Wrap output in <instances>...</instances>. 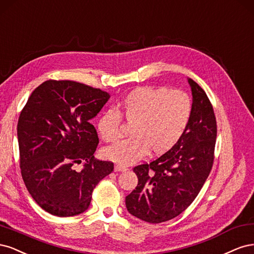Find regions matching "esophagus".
Segmentation results:
<instances>
[{"mask_svg": "<svg viewBox=\"0 0 254 254\" xmlns=\"http://www.w3.org/2000/svg\"><path fill=\"white\" fill-rule=\"evenodd\" d=\"M127 167H125V166H122V165H115L114 166V171L115 172H125V171H127Z\"/></svg>", "mask_w": 254, "mask_h": 254, "instance_id": "esophagus-1", "label": "esophagus"}]
</instances>
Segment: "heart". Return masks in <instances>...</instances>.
Instances as JSON below:
<instances>
[{"label":"heart","instance_id":"heart-1","mask_svg":"<svg viewBox=\"0 0 254 254\" xmlns=\"http://www.w3.org/2000/svg\"><path fill=\"white\" fill-rule=\"evenodd\" d=\"M119 112L103 113L98 120V132L105 142H115L121 135L120 115L133 126V137L103 150L108 159L127 165L150 151L161 155L173 148L189 125L192 101L186 93L168 87H139L124 98Z\"/></svg>","mask_w":254,"mask_h":254}]
</instances>
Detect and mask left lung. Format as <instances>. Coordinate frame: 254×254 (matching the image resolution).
Segmentation results:
<instances>
[{
  "label": "left lung",
  "mask_w": 254,
  "mask_h": 254,
  "mask_svg": "<svg viewBox=\"0 0 254 254\" xmlns=\"http://www.w3.org/2000/svg\"><path fill=\"white\" fill-rule=\"evenodd\" d=\"M192 115L173 148L150 163L133 169L138 185L126 197L130 214L151 224L167 222L190 206L208 178L214 159L216 120L203 89L188 78Z\"/></svg>",
  "instance_id": "obj_1"
}]
</instances>
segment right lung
Listing matches in <instances>:
<instances>
[{
	"mask_svg": "<svg viewBox=\"0 0 254 254\" xmlns=\"http://www.w3.org/2000/svg\"><path fill=\"white\" fill-rule=\"evenodd\" d=\"M110 94L75 81L48 80L29 96L18 121L20 167L31 197L60 217L83 213L114 163L94 158L99 142L89 124ZM84 162L77 172L75 164Z\"/></svg>",
	"mask_w": 254,
	"mask_h": 254,
	"instance_id": "add662e5",
	"label": "right lung"
}]
</instances>
